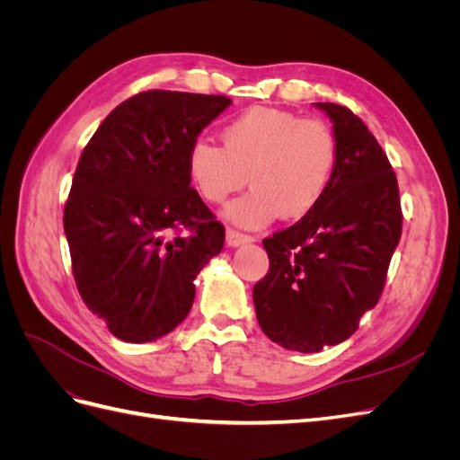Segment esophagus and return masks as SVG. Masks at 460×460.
I'll return each instance as SVG.
<instances>
[{"instance_id": "34e87169", "label": "esophagus", "mask_w": 460, "mask_h": 460, "mask_svg": "<svg viewBox=\"0 0 460 460\" xmlns=\"http://www.w3.org/2000/svg\"><path fill=\"white\" fill-rule=\"evenodd\" d=\"M253 240H255L253 235L243 234L240 230H235V228H226V245L228 247H238V245L249 243V242H253Z\"/></svg>"}]
</instances>
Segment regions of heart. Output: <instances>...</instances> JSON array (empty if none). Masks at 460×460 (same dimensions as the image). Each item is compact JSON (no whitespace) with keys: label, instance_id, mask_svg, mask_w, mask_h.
Returning a JSON list of instances; mask_svg holds the SVG:
<instances>
[{"label":"heart","instance_id":"heart-1","mask_svg":"<svg viewBox=\"0 0 460 460\" xmlns=\"http://www.w3.org/2000/svg\"><path fill=\"white\" fill-rule=\"evenodd\" d=\"M222 149L193 144L188 178L207 203H225L245 182L253 190L228 205L235 225L259 228L296 220L323 201L340 159L338 136L323 119L255 107L220 132Z\"/></svg>","mask_w":460,"mask_h":460}]
</instances>
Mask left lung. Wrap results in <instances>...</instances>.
<instances>
[{
    "label": "left lung",
    "instance_id": "8db88e82",
    "mask_svg": "<svg viewBox=\"0 0 460 460\" xmlns=\"http://www.w3.org/2000/svg\"><path fill=\"white\" fill-rule=\"evenodd\" d=\"M316 105L338 136L336 172L309 215L262 240L270 267L253 288L262 332L299 353L357 332L382 297L402 228L397 176L378 140L351 109Z\"/></svg>",
    "mask_w": 460,
    "mask_h": 460
}]
</instances>
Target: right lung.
Returning <instances> with one entry per match:
<instances>
[{
	"instance_id": "right-lung-1",
	"label": "right lung",
	"mask_w": 460,
	"mask_h": 460,
	"mask_svg": "<svg viewBox=\"0 0 460 460\" xmlns=\"http://www.w3.org/2000/svg\"><path fill=\"white\" fill-rule=\"evenodd\" d=\"M226 95L147 90L122 102L76 164L63 226L86 307L115 338L155 341L188 316L198 272L225 245L188 178L198 136Z\"/></svg>"
}]
</instances>
